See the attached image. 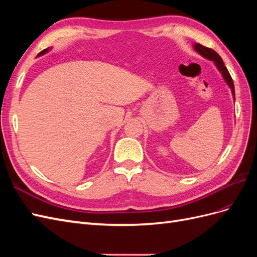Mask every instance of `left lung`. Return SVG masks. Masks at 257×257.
Masks as SVG:
<instances>
[{"instance_id": "8db88e82", "label": "left lung", "mask_w": 257, "mask_h": 257, "mask_svg": "<svg viewBox=\"0 0 257 257\" xmlns=\"http://www.w3.org/2000/svg\"><path fill=\"white\" fill-rule=\"evenodd\" d=\"M193 48L194 50H195L196 52H198L201 57L209 60V61H212L214 65L216 66L217 71H219L223 77V79L225 80V82L227 83L228 87L230 88V91H231V94H232V98H234L235 100V87H234V82H232V79L231 77L227 71V68L225 67L224 63H223V60L222 58L217 54L214 50L210 49V48H207V47H204L203 45L200 44H197L195 43L193 45Z\"/></svg>"}]
</instances>
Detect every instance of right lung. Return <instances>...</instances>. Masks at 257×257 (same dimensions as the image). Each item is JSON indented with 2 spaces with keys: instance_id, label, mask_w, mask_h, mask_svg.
Listing matches in <instances>:
<instances>
[{
  "instance_id": "right-lung-1",
  "label": "right lung",
  "mask_w": 257,
  "mask_h": 257,
  "mask_svg": "<svg viewBox=\"0 0 257 257\" xmlns=\"http://www.w3.org/2000/svg\"><path fill=\"white\" fill-rule=\"evenodd\" d=\"M50 49H51V48H47V49H45V50H43L42 52H40V53H38V56H37V57H41V56H43V54H45V53H47L48 51H50Z\"/></svg>"
}]
</instances>
